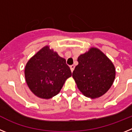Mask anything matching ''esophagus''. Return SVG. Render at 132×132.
I'll use <instances>...</instances> for the list:
<instances>
[{
  "mask_svg": "<svg viewBox=\"0 0 132 132\" xmlns=\"http://www.w3.org/2000/svg\"><path fill=\"white\" fill-rule=\"evenodd\" d=\"M70 69H71V72H73V70H74V69H75V65H71V66H70Z\"/></svg>",
  "mask_w": 132,
  "mask_h": 132,
  "instance_id": "obj_1",
  "label": "esophagus"
}]
</instances>
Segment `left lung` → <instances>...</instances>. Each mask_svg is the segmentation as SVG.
<instances>
[{
	"instance_id": "1",
	"label": "left lung",
	"mask_w": 132,
	"mask_h": 132,
	"mask_svg": "<svg viewBox=\"0 0 132 132\" xmlns=\"http://www.w3.org/2000/svg\"><path fill=\"white\" fill-rule=\"evenodd\" d=\"M79 64L73 72V78L84 96L99 98L105 94L114 82L116 69L111 60L96 47L79 56Z\"/></svg>"
}]
</instances>
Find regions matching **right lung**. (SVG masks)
Instances as JSON below:
<instances>
[{
  "label": "right lung",
  "instance_id": "right-lung-1",
  "mask_svg": "<svg viewBox=\"0 0 132 132\" xmlns=\"http://www.w3.org/2000/svg\"><path fill=\"white\" fill-rule=\"evenodd\" d=\"M71 75L66 60L49 45L31 57L24 70L26 81L30 90L43 99L57 95Z\"/></svg>",
  "mask_w": 132,
  "mask_h": 132
}]
</instances>
